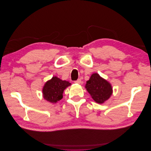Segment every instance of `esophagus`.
Listing matches in <instances>:
<instances>
[{
	"label": "esophagus",
	"instance_id": "1",
	"mask_svg": "<svg viewBox=\"0 0 151 151\" xmlns=\"http://www.w3.org/2000/svg\"><path fill=\"white\" fill-rule=\"evenodd\" d=\"M74 83H76V84H81V79H77V81H75Z\"/></svg>",
	"mask_w": 151,
	"mask_h": 151
}]
</instances>
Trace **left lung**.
<instances>
[{
    "label": "left lung",
    "mask_w": 151,
    "mask_h": 151,
    "mask_svg": "<svg viewBox=\"0 0 151 151\" xmlns=\"http://www.w3.org/2000/svg\"><path fill=\"white\" fill-rule=\"evenodd\" d=\"M86 88L92 98L99 104L106 101L112 94L111 84L97 73L92 74L89 80L86 82Z\"/></svg>",
    "instance_id": "obj_1"
}]
</instances>
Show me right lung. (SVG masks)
<instances>
[{
	"instance_id": "1",
	"label": "right lung",
	"mask_w": 151,
	"mask_h": 151,
	"mask_svg": "<svg viewBox=\"0 0 151 151\" xmlns=\"http://www.w3.org/2000/svg\"><path fill=\"white\" fill-rule=\"evenodd\" d=\"M70 84L69 82L62 81L57 77H53L43 87V98L50 103H55L62 99L63 91Z\"/></svg>"
}]
</instances>
